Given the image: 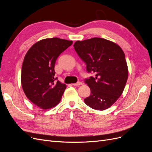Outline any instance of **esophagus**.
I'll return each mask as SVG.
<instances>
[{"label": "esophagus", "instance_id": "1", "mask_svg": "<svg viewBox=\"0 0 152 152\" xmlns=\"http://www.w3.org/2000/svg\"><path fill=\"white\" fill-rule=\"evenodd\" d=\"M73 86H81V85H82V83L81 82H77V83L73 84Z\"/></svg>", "mask_w": 152, "mask_h": 152}]
</instances>
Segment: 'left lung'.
I'll return each mask as SVG.
<instances>
[{
  "label": "left lung",
  "mask_w": 152,
  "mask_h": 152,
  "mask_svg": "<svg viewBox=\"0 0 152 152\" xmlns=\"http://www.w3.org/2000/svg\"><path fill=\"white\" fill-rule=\"evenodd\" d=\"M73 47L87 72L95 74L85 79L91 89L85 103L97 110L108 108L120 97L127 80L124 53L117 44L98 37L77 41Z\"/></svg>",
  "instance_id": "8db88e82"
}]
</instances>
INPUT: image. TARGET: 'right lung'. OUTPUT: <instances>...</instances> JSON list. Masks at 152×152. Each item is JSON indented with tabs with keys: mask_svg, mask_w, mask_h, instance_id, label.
Returning a JSON list of instances; mask_svg holds the SVG:
<instances>
[{
	"mask_svg": "<svg viewBox=\"0 0 152 152\" xmlns=\"http://www.w3.org/2000/svg\"><path fill=\"white\" fill-rule=\"evenodd\" d=\"M72 43L56 37L43 39L32 45L25 55L22 87L26 97L40 108H51L60 102L66 86L55 77V63Z\"/></svg>",
	"mask_w": 152,
	"mask_h": 152,
	"instance_id": "right-lung-1",
	"label": "right lung"
}]
</instances>
